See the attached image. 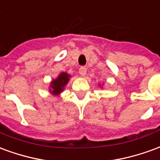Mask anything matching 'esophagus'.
Returning <instances> with one entry per match:
<instances>
[{
    "instance_id": "1",
    "label": "esophagus",
    "mask_w": 160,
    "mask_h": 160,
    "mask_svg": "<svg viewBox=\"0 0 160 160\" xmlns=\"http://www.w3.org/2000/svg\"><path fill=\"white\" fill-rule=\"evenodd\" d=\"M87 68L86 67H80V69H79V73L81 76H85L87 74Z\"/></svg>"
}]
</instances>
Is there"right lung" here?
I'll return each mask as SVG.
<instances>
[{"label": "right lung", "mask_w": 160, "mask_h": 160, "mask_svg": "<svg viewBox=\"0 0 160 160\" xmlns=\"http://www.w3.org/2000/svg\"><path fill=\"white\" fill-rule=\"evenodd\" d=\"M68 79H69V75L67 73H62L60 74L57 79L54 80L51 82V92H52L53 94H59L61 92H62L63 88L66 86L68 81Z\"/></svg>", "instance_id": "right-lung-1"}]
</instances>
